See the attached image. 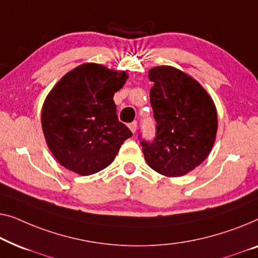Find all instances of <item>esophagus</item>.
Wrapping results in <instances>:
<instances>
[{"mask_svg": "<svg viewBox=\"0 0 258 258\" xmlns=\"http://www.w3.org/2000/svg\"><path fill=\"white\" fill-rule=\"evenodd\" d=\"M128 127H130V130H131V131H132V133H136L137 127H138L137 121H132V122H130V124H128Z\"/></svg>", "mask_w": 258, "mask_h": 258, "instance_id": "34e87169", "label": "esophagus"}]
</instances>
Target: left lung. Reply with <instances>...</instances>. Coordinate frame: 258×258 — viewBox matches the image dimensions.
<instances>
[{"label":"left lung","mask_w":258,"mask_h":258,"mask_svg":"<svg viewBox=\"0 0 258 258\" xmlns=\"http://www.w3.org/2000/svg\"><path fill=\"white\" fill-rule=\"evenodd\" d=\"M150 92L155 138H140L145 160L155 172L181 176L208 157L215 141L217 113L206 90L189 76L172 67L151 69Z\"/></svg>","instance_id":"8db88e82"}]
</instances>
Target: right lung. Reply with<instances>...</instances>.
I'll use <instances>...</instances> for the list:
<instances>
[{
    "label": "right lung",
    "mask_w": 258,
    "mask_h": 258,
    "mask_svg": "<svg viewBox=\"0 0 258 258\" xmlns=\"http://www.w3.org/2000/svg\"><path fill=\"white\" fill-rule=\"evenodd\" d=\"M126 79L125 71L86 63L50 91L43 105L42 127L50 151L65 168L81 175L99 172L132 137L119 121L113 100Z\"/></svg>",
    "instance_id": "add662e5"
}]
</instances>
